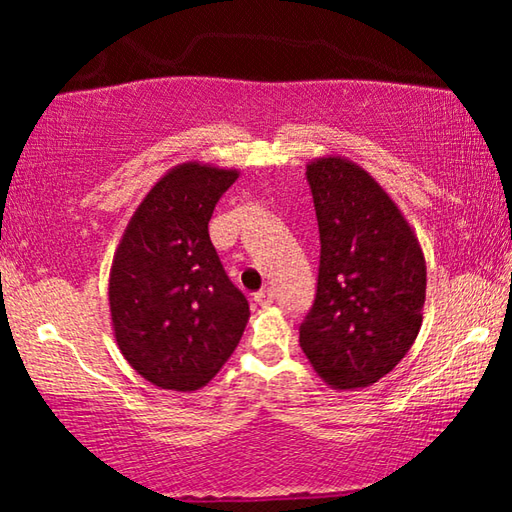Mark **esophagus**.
<instances>
[{
    "label": "esophagus",
    "mask_w": 512,
    "mask_h": 512,
    "mask_svg": "<svg viewBox=\"0 0 512 512\" xmlns=\"http://www.w3.org/2000/svg\"><path fill=\"white\" fill-rule=\"evenodd\" d=\"M255 302L259 307H271L273 305V291L262 289L259 293H255Z\"/></svg>",
    "instance_id": "esophagus-1"
}]
</instances>
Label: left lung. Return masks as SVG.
Masks as SVG:
<instances>
[{
  "instance_id": "8db88e82",
  "label": "left lung",
  "mask_w": 512,
  "mask_h": 512,
  "mask_svg": "<svg viewBox=\"0 0 512 512\" xmlns=\"http://www.w3.org/2000/svg\"><path fill=\"white\" fill-rule=\"evenodd\" d=\"M320 266L300 348L336 391L388 375L422 327L427 262L415 230L370 173L343 155L307 164Z\"/></svg>"
}]
</instances>
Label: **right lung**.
Wrapping results in <instances>:
<instances>
[{
    "label": "right lung",
    "instance_id": "1",
    "mask_svg": "<svg viewBox=\"0 0 512 512\" xmlns=\"http://www.w3.org/2000/svg\"><path fill=\"white\" fill-rule=\"evenodd\" d=\"M239 169L189 160L137 205L110 266L112 334L131 368L167 391H198L235 352L250 318L207 223Z\"/></svg>",
    "mask_w": 512,
    "mask_h": 512
}]
</instances>
